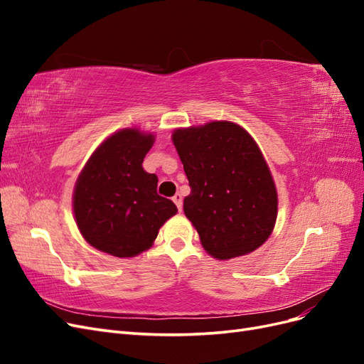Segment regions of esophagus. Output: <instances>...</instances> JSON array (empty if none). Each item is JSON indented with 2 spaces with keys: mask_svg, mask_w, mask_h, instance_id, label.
<instances>
[{
  "mask_svg": "<svg viewBox=\"0 0 364 364\" xmlns=\"http://www.w3.org/2000/svg\"><path fill=\"white\" fill-rule=\"evenodd\" d=\"M173 202L176 203V206H178L179 211H182V196H181L179 193H176V194L173 196Z\"/></svg>",
  "mask_w": 364,
  "mask_h": 364,
  "instance_id": "esophagus-1",
  "label": "esophagus"
}]
</instances>
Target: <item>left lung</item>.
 Masks as SVG:
<instances>
[{
    "instance_id": "1",
    "label": "left lung",
    "mask_w": 364,
    "mask_h": 364,
    "mask_svg": "<svg viewBox=\"0 0 364 364\" xmlns=\"http://www.w3.org/2000/svg\"><path fill=\"white\" fill-rule=\"evenodd\" d=\"M171 139L191 188L183 213L209 255L230 259L266 243L278 194L255 139L230 121L176 129Z\"/></svg>"
}]
</instances>
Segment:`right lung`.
<instances>
[{
	"label": "right lung",
	"instance_id": "right-lung-1",
	"mask_svg": "<svg viewBox=\"0 0 364 364\" xmlns=\"http://www.w3.org/2000/svg\"><path fill=\"white\" fill-rule=\"evenodd\" d=\"M153 142V134L121 129L97 147L77 178V228L87 243L112 257L132 258L150 249L159 228L178 213L158 194V176L142 168Z\"/></svg>",
	"mask_w": 364,
	"mask_h": 364
}]
</instances>
